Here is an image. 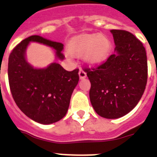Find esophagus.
<instances>
[{
    "label": "esophagus",
    "mask_w": 157,
    "mask_h": 157,
    "mask_svg": "<svg viewBox=\"0 0 157 157\" xmlns=\"http://www.w3.org/2000/svg\"><path fill=\"white\" fill-rule=\"evenodd\" d=\"M79 76H80V78L81 79L86 78V72L84 71L83 69H80V71H79Z\"/></svg>",
    "instance_id": "esophagus-1"
}]
</instances>
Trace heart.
<instances>
[{
    "label": "heart",
    "instance_id": "heart-1",
    "mask_svg": "<svg viewBox=\"0 0 157 157\" xmlns=\"http://www.w3.org/2000/svg\"><path fill=\"white\" fill-rule=\"evenodd\" d=\"M111 49L112 44L108 38L99 34H90L73 38L69 44L68 52L75 57L85 54V59L89 63L98 64L107 59Z\"/></svg>",
    "mask_w": 157,
    "mask_h": 157
}]
</instances>
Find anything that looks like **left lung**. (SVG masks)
<instances>
[{
    "mask_svg": "<svg viewBox=\"0 0 157 157\" xmlns=\"http://www.w3.org/2000/svg\"><path fill=\"white\" fill-rule=\"evenodd\" d=\"M115 54L95 67H85L91 87L90 98L100 117L116 119L129 113L144 94L147 60L143 43L124 30H111Z\"/></svg>",
    "mask_w": 157,
    "mask_h": 157,
    "instance_id": "8db88e82",
    "label": "left lung"
}]
</instances>
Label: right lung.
Instances as JSON below:
<instances>
[{"label":"right lung","mask_w":157,"mask_h":157,"mask_svg":"<svg viewBox=\"0 0 157 157\" xmlns=\"http://www.w3.org/2000/svg\"><path fill=\"white\" fill-rule=\"evenodd\" d=\"M30 41L42 43L56 50L63 59L62 43L40 36H31L18 43L9 57L8 78L11 94L24 114L40 124L59 121L66 115L71 94L79 81V69L66 71L54 63L44 69H34L27 63L25 50Z\"/></svg>","instance_id":"obj_1"}]
</instances>
